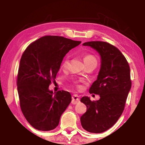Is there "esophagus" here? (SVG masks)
I'll list each match as a JSON object with an SVG mask.
<instances>
[{
  "mask_svg": "<svg viewBox=\"0 0 145 145\" xmlns=\"http://www.w3.org/2000/svg\"><path fill=\"white\" fill-rule=\"evenodd\" d=\"M80 102L79 97L77 95H73L72 96V104H77V103Z\"/></svg>",
  "mask_w": 145,
  "mask_h": 145,
  "instance_id": "1",
  "label": "esophagus"
}]
</instances>
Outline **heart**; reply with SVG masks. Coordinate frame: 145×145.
Here are the masks:
<instances>
[{
  "mask_svg": "<svg viewBox=\"0 0 145 145\" xmlns=\"http://www.w3.org/2000/svg\"><path fill=\"white\" fill-rule=\"evenodd\" d=\"M83 60H84V63H89L90 61H96L95 60V57H93V56L91 55H89V54H86V55H84V57H83ZM69 59L68 57H66L63 59V61H62V63H61V68H63V69H67V68L68 67V66H69ZM77 86L80 88V86L78 85H77Z\"/></svg>",
  "mask_w": 145,
  "mask_h": 145,
  "instance_id": "obj_1",
  "label": "heart"
}]
</instances>
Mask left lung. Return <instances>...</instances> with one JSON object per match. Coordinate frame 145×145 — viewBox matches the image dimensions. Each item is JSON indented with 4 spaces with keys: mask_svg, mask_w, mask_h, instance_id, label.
<instances>
[{
    "mask_svg": "<svg viewBox=\"0 0 145 145\" xmlns=\"http://www.w3.org/2000/svg\"><path fill=\"white\" fill-rule=\"evenodd\" d=\"M89 46L99 54L100 69L97 78L90 87V93L100 95V99L91 101L83 97L80 102L87 111L80 117L83 129L91 133H102L111 128L124 110L131 88L130 67L125 57L114 46L104 41H89Z\"/></svg>",
    "mask_w": 145,
    "mask_h": 145,
    "instance_id": "8db88e82",
    "label": "left lung"
}]
</instances>
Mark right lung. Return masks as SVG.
Instances as JSON below:
<instances>
[{
  "label": "right lung",
  "instance_id": "right-lung-1",
  "mask_svg": "<svg viewBox=\"0 0 145 145\" xmlns=\"http://www.w3.org/2000/svg\"><path fill=\"white\" fill-rule=\"evenodd\" d=\"M80 43L62 36H46L30 44L22 56L17 77L20 104L25 119L36 129L56 128L72 101L69 92L53 93L48 86L55 82L65 55Z\"/></svg>",
  "mask_w": 145,
  "mask_h": 145
}]
</instances>
